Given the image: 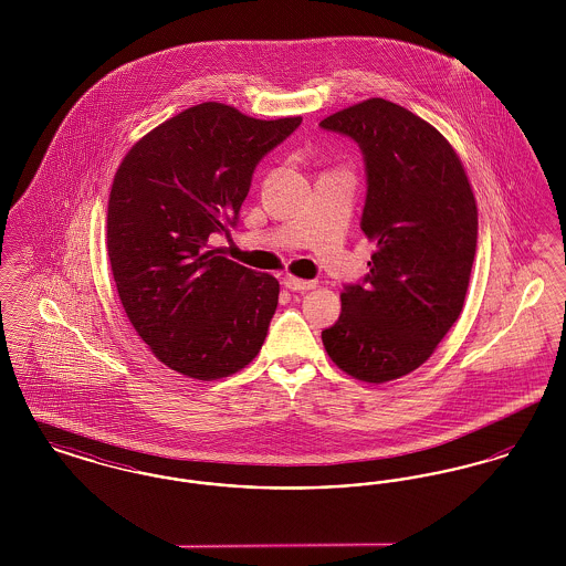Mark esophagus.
I'll return each mask as SVG.
<instances>
[{"mask_svg":"<svg viewBox=\"0 0 566 566\" xmlns=\"http://www.w3.org/2000/svg\"><path fill=\"white\" fill-rule=\"evenodd\" d=\"M284 286L293 293H305V291H312L316 289V282L314 280H298L295 275H286L284 277Z\"/></svg>","mask_w":566,"mask_h":566,"instance_id":"34e87169","label":"esophagus"}]
</instances>
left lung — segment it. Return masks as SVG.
Masks as SVG:
<instances>
[{"label": "left lung", "instance_id": "1", "mask_svg": "<svg viewBox=\"0 0 566 566\" xmlns=\"http://www.w3.org/2000/svg\"><path fill=\"white\" fill-rule=\"evenodd\" d=\"M321 127L363 153L360 229L377 243L369 273L344 286L324 348L348 376L390 381L418 369L462 312L478 245L475 197L448 139L392 102H360Z\"/></svg>", "mask_w": 566, "mask_h": 566}]
</instances>
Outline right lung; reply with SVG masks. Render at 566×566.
<instances>
[{
  "mask_svg": "<svg viewBox=\"0 0 566 566\" xmlns=\"http://www.w3.org/2000/svg\"><path fill=\"white\" fill-rule=\"evenodd\" d=\"M301 116L259 120L206 102L144 135L108 201V256L129 323L169 369L220 379L261 350L280 284L212 248L238 224L261 159Z\"/></svg>",
  "mask_w": 566,
  "mask_h": 566,
  "instance_id": "right-lung-1",
  "label": "right lung"
}]
</instances>
